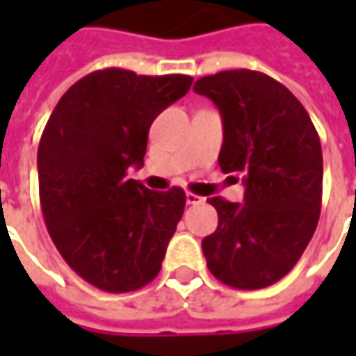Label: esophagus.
<instances>
[{
    "mask_svg": "<svg viewBox=\"0 0 356 356\" xmlns=\"http://www.w3.org/2000/svg\"><path fill=\"white\" fill-rule=\"evenodd\" d=\"M186 204H188V206H198V204H204V198L192 194V192H186Z\"/></svg>",
    "mask_w": 356,
    "mask_h": 356,
    "instance_id": "1",
    "label": "esophagus"
}]
</instances>
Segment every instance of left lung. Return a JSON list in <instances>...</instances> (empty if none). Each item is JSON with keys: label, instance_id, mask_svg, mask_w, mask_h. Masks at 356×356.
<instances>
[{"label": "left lung", "instance_id": "8db88e82", "mask_svg": "<svg viewBox=\"0 0 356 356\" xmlns=\"http://www.w3.org/2000/svg\"><path fill=\"white\" fill-rule=\"evenodd\" d=\"M194 90L212 99L224 122L220 168L243 178V204L213 196L218 227L202 241L208 269L236 289H264L285 277L319 222V134L293 92L259 71L202 76Z\"/></svg>", "mask_w": 356, "mask_h": 356}]
</instances>
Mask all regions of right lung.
<instances>
[{"label": "right lung", "instance_id": "add662e5", "mask_svg": "<svg viewBox=\"0 0 356 356\" xmlns=\"http://www.w3.org/2000/svg\"><path fill=\"white\" fill-rule=\"evenodd\" d=\"M192 81L95 71L63 95L41 134L39 200L49 236L76 275L103 291H136L162 267L184 190L154 192L127 172L143 166L152 120Z\"/></svg>", "mask_w": 356, "mask_h": 356}]
</instances>
